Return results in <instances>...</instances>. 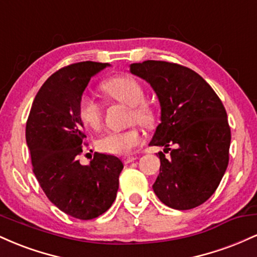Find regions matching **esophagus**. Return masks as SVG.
<instances>
[{"mask_svg":"<svg viewBox=\"0 0 257 257\" xmlns=\"http://www.w3.org/2000/svg\"><path fill=\"white\" fill-rule=\"evenodd\" d=\"M135 159H137V157H133V156H129V157L123 158V162H124L125 164H128V163H132V162H134Z\"/></svg>","mask_w":257,"mask_h":257,"instance_id":"1","label":"esophagus"}]
</instances>
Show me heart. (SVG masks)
<instances>
[{
	"mask_svg": "<svg viewBox=\"0 0 257 257\" xmlns=\"http://www.w3.org/2000/svg\"><path fill=\"white\" fill-rule=\"evenodd\" d=\"M101 90L106 98L131 107L129 120L138 122L145 128H152L157 120V112L151 104L145 101V89L137 78L132 76H117L105 81ZM78 116L85 126L98 129L102 122V106L91 96L84 95L79 99ZM141 134L137 126L125 131L107 132L96 140L100 151L116 156L129 155L140 145Z\"/></svg>",
	"mask_w": 257,
	"mask_h": 257,
	"instance_id": "1",
	"label": "heart"
}]
</instances>
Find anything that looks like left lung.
<instances>
[{
	"mask_svg": "<svg viewBox=\"0 0 257 257\" xmlns=\"http://www.w3.org/2000/svg\"><path fill=\"white\" fill-rule=\"evenodd\" d=\"M131 72L149 82L161 102L162 122L150 145L170 151L169 159L158 153L161 168L153 191L178 210L203 204L228 166L231 128L225 106L204 78L182 65L146 60L132 64Z\"/></svg>",
	"mask_w": 257,
	"mask_h": 257,
	"instance_id": "8db88e82",
	"label": "left lung"
}]
</instances>
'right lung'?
<instances>
[{
  "label": "right lung",
  "instance_id": "right-lung-1",
  "mask_svg": "<svg viewBox=\"0 0 257 257\" xmlns=\"http://www.w3.org/2000/svg\"><path fill=\"white\" fill-rule=\"evenodd\" d=\"M107 63L82 61L58 70L44 82L26 122L32 170L48 199L79 220H91L112 205L123 163L116 156L94 153L82 166L84 128L78 102L91 76Z\"/></svg>",
  "mask_w": 257,
  "mask_h": 257
}]
</instances>
